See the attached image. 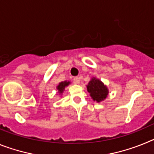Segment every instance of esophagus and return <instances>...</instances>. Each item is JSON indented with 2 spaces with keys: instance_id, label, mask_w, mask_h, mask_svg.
<instances>
[{
  "instance_id": "34e87169",
  "label": "esophagus",
  "mask_w": 154,
  "mask_h": 154,
  "mask_svg": "<svg viewBox=\"0 0 154 154\" xmlns=\"http://www.w3.org/2000/svg\"><path fill=\"white\" fill-rule=\"evenodd\" d=\"M73 82H74V84L78 85V84H80V82H81V79L77 77H75L74 78H73Z\"/></svg>"
}]
</instances>
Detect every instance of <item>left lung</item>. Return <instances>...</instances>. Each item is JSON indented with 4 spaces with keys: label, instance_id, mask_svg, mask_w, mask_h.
Wrapping results in <instances>:
<instances>
[{
    "label": "left lung",
    "instance_id": "obj_1",
    "mask_svg": "<svg viewBox=\"0 0 154 154\" xmlns=\"http://www.w3.org/2000/svg\"><path fill=\"white\" fill-rule=\"evenodd\" d=\"M88 92L90 93L94 101L97 102L103 101L108 95V89L107 87L104 85L102 82L96 78H93L87 86Z\"/></svg>",
    "mask_w": 154,
    "mask_h": 154
}]
</instances>
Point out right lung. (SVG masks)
Segmentation results:
<instances>
[{"mask_svg":"<svg viewBox=\"0 0 154 154\" xmlns=\"http://www.w3.org/2000/svg\"><path fill=\"white\" fill-rule=\"evenodd\" d=\"M69 84V82H66V81H63V82L60 83L58 86H57V90L59 91V92H60V94L63 93V91L65 87L67 86Z\"/></svg>","mask_w":154,"mask_h":154,"instance_id":"1","label":"right lung"}]
</instances>
